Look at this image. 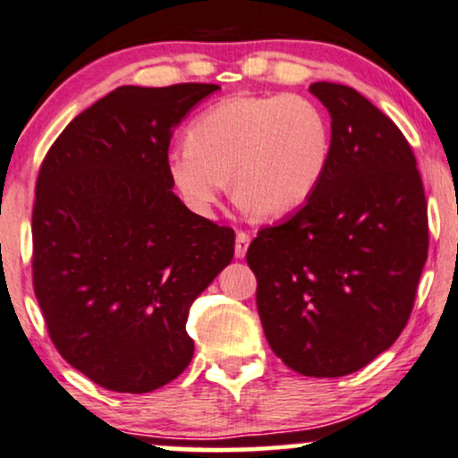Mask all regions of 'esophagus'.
<instances>
[{
    "instance_id": "esophagus-1",
    "label": "esophagus",
    "mask_w": 458,
    "mask_h": 458,
    "mask_svg": "<svg viewBox=\"0 0 458 458\" xmlns=\"http://www.w3.org/2000/svg\"><path fill=\"white\" fill-rule=\"evenodd\" d=\"M248 244H250V235L244 231H238V238H235V257L244 259L248 252Z\"/></svg>"
}]
</instances>
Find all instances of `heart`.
I'll return each instance as SVG.
<instances>
[{
  "mask_svg": "<svg viewBox=\"0 0 458 458\" xmlns=\"http://www.w3.org/2000/svg\"><path fill=\"white\" fill-rule=\"evenodd\" d=\"M329 159V118L312 98L233 95L195 118L189 142L169 148L165 169L199 216H212L231 180L242 210L284 218L312 199Z\"/></svg>",
  "mask_w": 458,
  "mask_h": 458,
  "instance_id": "heart-1",
  "label": "heart"
}]
</instances>
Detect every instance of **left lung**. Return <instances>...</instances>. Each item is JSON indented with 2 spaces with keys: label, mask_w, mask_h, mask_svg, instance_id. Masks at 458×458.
I'll use <instances>...</instances> for the list:
<instances>
[{
  "label": "left lung",
  "mask_w": 458,
  "mask_h": 458,
  "mask_svg": "<svg viewBox=\"0 0 458 458\" xmlns=\"http://www.w3.org/2000/svg\"><path fill=\"white\" fill-rule=\"evenodd\" d=\"M331 114L316 193L248 248L269 346L301 376L340 377L391 348L428 250L427 199L399 127L354 89L310 84Z\"/></svg>",
  "instance_id": "left-lung-1"
}]
</instances>
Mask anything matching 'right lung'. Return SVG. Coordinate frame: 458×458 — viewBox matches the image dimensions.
<instances>
[{
  "mask_svg": "<svg viewBox=\"0 0 458 458\" xmlns=\"http://www.w3.org/2000/svg\"><path fill=\"white\" fill-rule=\"evenodd\" d=\"M216 84L118 87L50 146L33 203V291L72 367L150 393L193 359L191 303L233 259L235 233L174 195V129Z\"/></svg>",
  "mask_w": 458,
  "mask_h": 458,
  "instance_id": "obj_1",
  "label": "right lung"
}]
</instances>
